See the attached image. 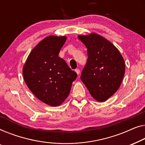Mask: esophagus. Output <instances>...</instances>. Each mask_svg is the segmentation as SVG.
<instances>
[{"instance_id":"obj_1","label":"esophagus","mask_w":145,"mask_h":145,"mask_svg":"<svg viewBox=\"0 0 145 145\" xmlns=\"http://www.w3.org/2000/svg\"><path fill=\"white\" fill-rule=\"evenodd\" d=\"M75 72L77 73V75L79 74V72H80V70H79V69H75Z\"/></svg>"}]
</instances>
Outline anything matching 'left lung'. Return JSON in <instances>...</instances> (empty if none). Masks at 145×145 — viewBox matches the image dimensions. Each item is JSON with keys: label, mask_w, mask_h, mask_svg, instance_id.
Returning a JSON list of instances; mask_svg holds the SVG:
<instances>
[{"label": "left lung", "mask_w": 145, "mask_h": 145, "mask_svg": "<svg viewBox=\"0 0 145 145\" xmlns=\"http://www.w3.org/2000/svg\"><path fill=\"white\" fill-rule=\"evenodd\" d=\"M78 38L87 47L88 55L81 81L94 99L105 102L121 85L125 73L123 58L111 42L99 34L79 35Z\"/></svg>", "instance_id": "8db88e82"}]
</instances>
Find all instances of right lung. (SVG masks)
Here are the masks:
<instances>
[{"label": "right lung", "mask_w": 145, "mask_h": 145, "mask_svg": "<svg viewBox=\"0 0 145 145\" xmlns=\"http://www.w3.org/2000/svg\"><path fill=\"white\" fill-rule=\"evenodd\" d=\"M66 39V36L46 37L31 50L23 67L28 88L39 100L50 106L64 103L77 76L58 56Z\"/></svg>", "instance_id": "obj_1"}]
</instances>
